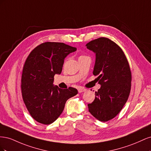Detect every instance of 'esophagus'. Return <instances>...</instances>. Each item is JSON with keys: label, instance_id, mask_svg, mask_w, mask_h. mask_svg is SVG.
Instances as JSON below:
<instances>
[{"label": "esophagus", "instance_id": "esophagus-1", "mask_svg": "<svg viewBox=\"0 0 151 151\" xmlns=\"http://www.w3.org/2000/svg\"><path fill=\"white\" fill-rule=\"evenodd\" d=\"M86 91V89L85 88H83V87H79V88H78V92L79 93H83V92H85Z\"/></svg>", "mask_w": 151, "mask_h": 151}]
</instances>
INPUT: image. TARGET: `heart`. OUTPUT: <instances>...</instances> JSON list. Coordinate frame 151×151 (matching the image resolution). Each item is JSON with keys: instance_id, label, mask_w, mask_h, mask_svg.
Listing matches in <instances>:
<instances>
[{"instance_id": "heart-1", "label": "heart", "mask_w": 151, "mask_h": 151, "mask_svg": "<svg viewBox=\"0 0 151 151\" xmlns=\"http://www.w3.org/2000/svg\"><path fill=\"white\" fill-rule=\"evenodd\" d=\"M86 56H84V55H82V56H80L79 58H83V57H85Z\"/></svg>"}]
</instances>
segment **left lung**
Masks as SVG:
<instances>
[{
	"mask_svg": "<svg viewBox=\"0 0 151 151\" xmlns=\"http://www.w3.org/2000/svg\"><path fill=\"white\" fill-rule=\"evenodd\" d=\"M86 46L95 53L93 74L101 85L89 111L101 122L115 117L126 103L131 88V72L122 50L106 38L91 41Z\"/></svg>",
	"mask_w": 151,
	"mask_h": 151,
	"instance_id": "obj_1",
	"label": "left lung"
}]
</instances>
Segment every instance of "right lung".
<instances>
[{"mask_svg":"<svg viewBox=\"0 0 151 151\" xmlns=\"http://www.w3.org/2000/svg\"><path fill=\"white\" fill-rule=\"evenodd\" d=\"M77 50L63 43L45 42L27 58L22 70V98L30 115L38 122L51 124L60 116L68 99L78 93L54 86V76L60 74L65 57Z\"/></svg>","mask_w":151,"mask_h":151,"instance_id":"obj_1","label":"right lung"}]
</instances>
